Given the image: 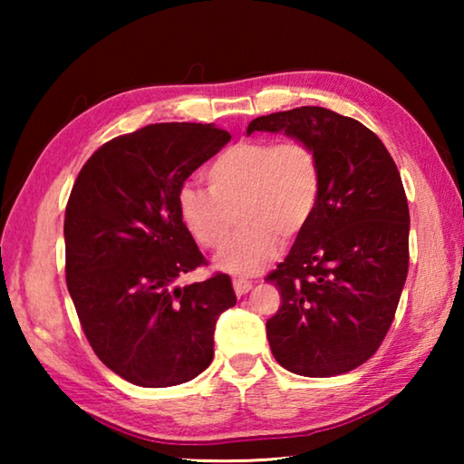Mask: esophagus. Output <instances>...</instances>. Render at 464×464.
<instances>
[{
    "label": "esophagus",
    "instance_id": "34e87169",
    "mask_svg": "<svg viewBox=\"0 0 464 464\" xmlns=\"http://www.w3.org/2000/svg\"><path fill=\"white\" fill-rule=\"evenodd\" d=\"M251 286L254 285H251V282L246 278H233V288H235V293H237V296L249 293Z\"/></svg>",
    "mask_w": 464,
    "mask_h": 464
}]
</instances>
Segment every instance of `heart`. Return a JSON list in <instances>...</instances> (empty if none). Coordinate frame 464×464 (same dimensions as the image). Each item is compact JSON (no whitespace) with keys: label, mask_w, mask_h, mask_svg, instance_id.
Segmentation results:
<instances>
[{"label":"heart","mask_w":464,"mask_h":464,"mask_svg":"<svg viewBox=\"0 0 464 464\" xmlns=\"http://www.w3.org/2000/svg\"><path fill=\"white\" fill-rule=\"evenodd\" d=\"M207 179L210 190H179L178 213L210 251L225 247L239 213L243 229L217 260L237 276L260 274L278 256L282 235L295 237L309 225L321 196L317 153L303 140H239L215 157Z\"/></svg>","instance_id":"b5f03b06"}]
</instances>
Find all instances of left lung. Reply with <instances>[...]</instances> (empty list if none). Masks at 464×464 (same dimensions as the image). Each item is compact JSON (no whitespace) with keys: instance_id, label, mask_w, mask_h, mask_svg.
I'll use <instances>...</instances> for the list:
<instances>
[{"instance_id":"left-lung-1","label":"left lung","mask_w":464,"mask_h":464,"mask_svg":"<svg viewBox=\"0 0 464 464\" xmlns=\"http://www.w3.org/2000/svg\"><path fill=\"white\" fill-rule=\"evenodd\" d=\"M254 130L307 143L321 166L315 215L268 274L280 309L266 321L274 358L301 376L343 374L387 335L410 268V208L382 140L319 106L251 121Z\"/></svg>"}]
</instances>
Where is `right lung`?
Wrapping results in <instances>:
<instances>
[{"mask_svg": "<svg viewBox=\"0 0 464 464\" xmlns=\"http://www.w3.org/2000/svg\"><path fill=\"white\" fill-rule=\"evenodd\" d=\"M229 140L215 124H149L102 145L69 196L63 233L77 317L102 362L139 387L207 371L217 319L237 303L227 274L176 286L204 264L178 194Z\"/></svg>", "mask_w": 464, "mask_h": 464, "instance_id": "obj_1", "label": "right lung"}]
</instances>
